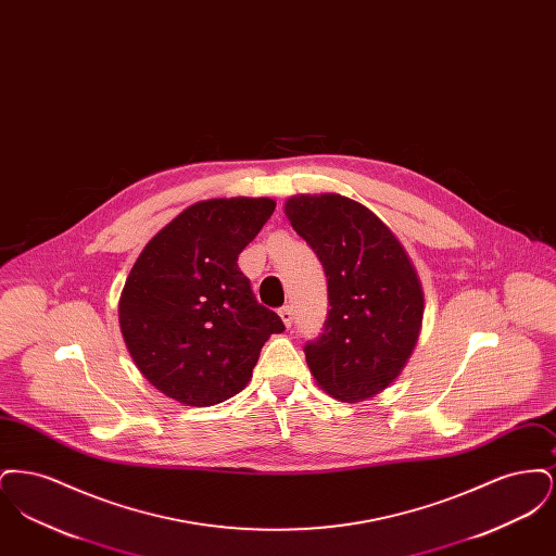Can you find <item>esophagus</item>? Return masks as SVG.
I'll list each match as a JSON object with an SVG mask.
<instances>
[{"instance_id": "esophagus-1", "label": "esophagus", "mask_w": 556, "mask_h": 556, "mask_svg": "<svg viewBox=\"0 0 556 556\" xmlns=\"http://www.w3.org/2000/svg\"><path fill=\"white\" fill-rule=\"evenodd\" d=\"M279 317L283 320V325L290 329L291 323H293V311H291V306H283V308L279 311Z\"/></svg>"}]
</instances>
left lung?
Here are the masks:
<instances>
[{
  "mask_svg": "<svg viewBox=\"0 0 556 556\" xmlns=\"http://www.w3.org/2000/svg\"><path fill=\"white\" fill-rule=\"evenodd\" d=\"M293 231L327 275L329 313L306 344L318 388L340 402L383 392L406 367L424 323L421 279L394 231L340 193H300L286 202Z\"/></svg>",
  "mask_w": 556,
  "mask_h": 556,
  "instance_id": "8db88e82",
  "label": "left lung"
}]
</instances>
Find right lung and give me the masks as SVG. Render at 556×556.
<instances>
[{"label":"right lung","mask_w":556,"mask_h":556,"mask_svg":"<svg viewBox=\"0 0 556 556\" xmlns=\"http://www.w3.org/2000/svg\"><path fill=\"white\" fill-rule=\"evenodd\" d=\"M273 211L270 198L195 202L135 261L118 302L121 333L137 369L164 396L186 406L236 396L266 340L286 329L256 302L238 266Z\"/></svg>","instance_id":"add662e5"}]
</instances>
